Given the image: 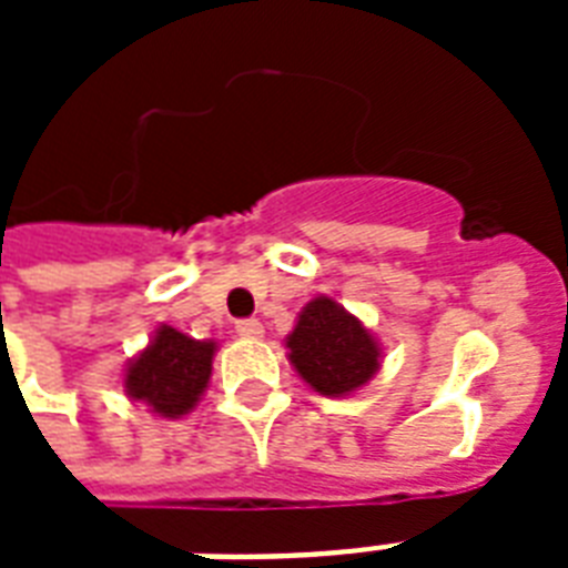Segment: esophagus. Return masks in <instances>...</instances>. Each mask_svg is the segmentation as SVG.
Wrapping results in <instances>:
<instances>
[{
  "instance_id": "obj_1",
  "label": "esophagus",
  "mask_w": 568,
  "mask_h": 568,
  "mask_svg": "<svg viewBox=\"0 0 568 568\" xmlns=\"http://www.w3.org/2000/svg\"><path fill=\"white\" fill-rule=\"evenodd\" d=\"M235 333H239L241 338H262L265 327H262V321L244 318V321H239V324H235Z\"/></svg>"
}]
</instances>
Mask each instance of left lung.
I'll return each instance as SVG.
<instances>
[{"instance_id": "1", "label": "left lung", "mask_w": 568, "mask_h": 568, "mask_svg": "<svg viewBox=\"0 0 568 568\" xmlns=\"http://www.w3.org/2000/svg\"><path fill=\"white\" fill-rule=\"evenodd\" d=\"M285 347L297 374L327 397L351 395L379 368L374 336L333 297H315L303 306Z\"/></svg>"}]
</instances>
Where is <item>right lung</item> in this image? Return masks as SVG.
<instances>
[{"label":"right lung","mask_w":568,"mask_h":568,"mask_svg":"<svg viewBox=\"0 0 568 568\" xmlns=\"http://www.w3.org/2000/svg\"><path fill=\"white\" fill-rule=\"evenodd\" d=\"M214 342H196L180 329H155L153 342L126 368V395L141 400L162 418L191 413L212 377Z\"/></svg>","instance_id":"add662e5"}]
</instances>
